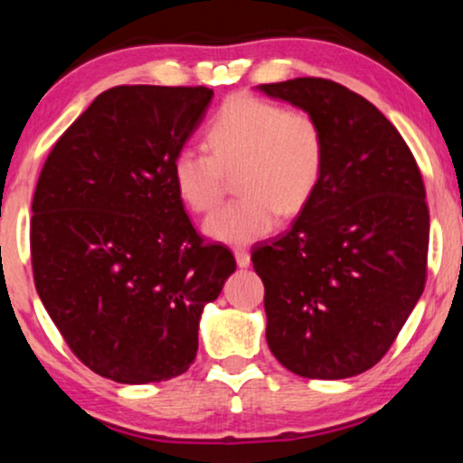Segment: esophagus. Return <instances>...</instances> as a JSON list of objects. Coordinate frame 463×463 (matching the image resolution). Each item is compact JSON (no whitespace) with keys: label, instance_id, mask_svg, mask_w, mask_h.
<instances>
[{"label":"esophagus","instance_id":"esophagus-1","mask_svg":"<svg viewBox=\"0 0 463 463\" xmlns=\"http://www.w3.org/2000/svg\"><path fill=\"white\" fill-rule=\"evenodd\" d=\"M233 257H236V263H238V268H249L250 265V252L246 250V249H236L233 250Z\"/></svg>","mask_w":463,"mask_h":463}]
</instances>
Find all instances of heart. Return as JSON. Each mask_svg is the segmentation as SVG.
<instances>
[{"label": "heart", "instance_id": "obj_1", "mask_svg": "<svg viewBox=\"0 0 463 463\" xmlns=\"http://www.w3.org/2000/svg\"><path fill=\"white\" fill-rule=\"evenodd\" d=\"M211 156L176 151L173 183L183 204L208 213L236 173L238 200L206 219L204 233L225 244H250L269 236L278 214L295 217L309 204L325 168V135L314 116L268 100L233 97L206 130Z\"/></svg>", "mask_w": 463, "mask_h": 463}]
</instances>
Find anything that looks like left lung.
Masks as SVG:
<instances>
[{
	"label": "left lung",
	"mask_w": 463,
	"mask_h": 463,
	"mask_svg": "<svg viewBox=\"0 0 463 463\" xmlns=\"http://www.w3.org/2000/svg\"><path fill=\"white\" fill-rule=\"evenodd\" d=\"M307 111L325 135V168L293 227L252 250L265 284V339L307 379L375 366L426 284L430 214L415 157L388 118L337 81L257 86Z\"/></svg>",
	"instance_id": "1"
}]
</instances>
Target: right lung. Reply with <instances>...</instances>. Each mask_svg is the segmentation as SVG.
Masks as SVG:
<instances>
[{"instance_id":"obj_1","label":"right lung","mask_w":463,"mask_h":463,"mask_svg":"<svg viewBox=\"0 0 463 463\" xmlns=\"http://www.w3.org/2000/svg\"><path fill=\"white\" fill-rule=\"evenodd\" d=\"M211 88L116 86L69 126L33 195L37 295L71 352L118 383L189 369L198 328L236 261L204 244L173 160L206 116Z\"/></svg>"}]
</instances>
